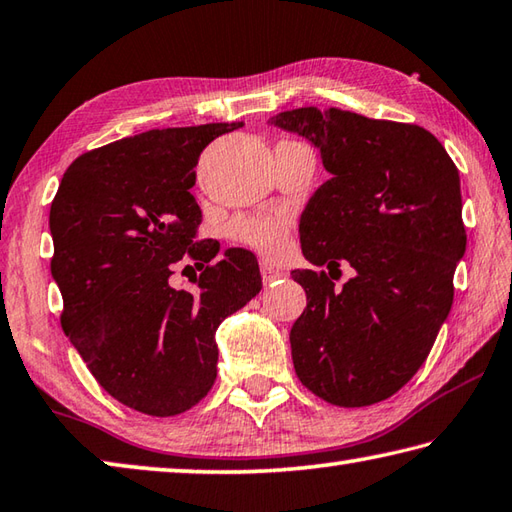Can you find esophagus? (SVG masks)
Segmentation results:
<instances>
[{"mask_svg": "<svg viewBox=\"0 0 512 512\" xmlns=\"http://www.w3.org/2000/svg\"><path fill=\"white\" fill-rule=\"evenodd\" d=\"M259 271H262L264 284H273V282L282 280V277H284V271H282V268H277V266L268 264V262H262V264H259Z\"/></svg>", "mask_w": 512, "mask_h": 512, "instance_id": "1", "label": "esophagus"}]
</instances>
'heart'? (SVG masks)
I'll return each mask as SVG.
<instances>
[{
	"label": "heart",
	"instance_id": "obj_1",
	"mask_svg": "<svg viewBox=\"0 0 512 512\" xmlns=\"http://www.w3.org/2000/svg\"><path fill=\"white\" fill-rule=\"evenodd\" d=\"M232 239L268 259L282 257L291 248V221L286 217H239L230 228Z\"/></svg>",
	"mask_w": 512,
	"mask_h": 512
}]
</instances>
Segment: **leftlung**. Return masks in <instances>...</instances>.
I'll return each mask as SVG.
<instances>
[{"mask_svg":"<svg viewBox=\"0 0 512 512\" xmlns=\"http://www.w3.org/2000/svg\"><path fill=\"white\" fill-rule=\"evenodd\" d=\"M268 123L318 147L331 179L300 221L295 268L306 309L291 329L300 383L338 407L385 401L430 353L466 253L457 165L427 129L338 107H300ZM347 261L354 277L335 284Z\"/></svg>","mask_w":512,"mask_h":512,"instance_id":"left-lung-1","label":"left lung"}]
</instances>
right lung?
Masks as SVG:
<instances>
[{"mask_svg": "<svg viewBox=\"0 0 512 512\" xmlns=\"http://www.w3.org/2000/svg\"><path fill=\"white\" fill-rule=\"evenodd\" d=\"M239 127L150 129L96 147L69 165L51 203L62 331L98 385L136 412L197 405L217 378V327L262 291L253 253L217 259L219 241L197 239L190 192L201 152ZM185 261L202 271L194 294L169 286Z\"/></svg>", "mask_w": 512, "mask_h": 512, "instance_id": "right-lung-1", "label": "right lung"}]
</instances>
